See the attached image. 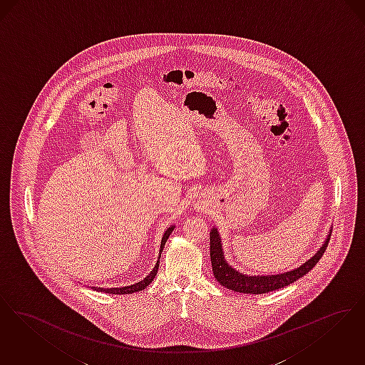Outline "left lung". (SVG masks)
Instances as JSON below:
<instances>
[{
  "instance_id": "8db88e82",
  "label": "left lung",
  "mask_w": 365,
  "mask_h": 365,
  "mask_svg": "<svg viewBox=\"0 0 365 365\" xmlns=\"http://www.w3.org/2000/svg\"><path fill=\"white\" fill-rule=\"evenodd\" d=\"M331 235H329L327 240L324 241L323 247L314 255L308 262H305L302 266L293 271H287L278 275H263V277H254V275H245L238 272L237 269L230 267L226 260L223 259L222 244L221 237L214 227L210 233V257H211V266L214 271V277L221 285L235 290L238 293H247V294H263L272 290L285 287L293 284L294 281L300 279L305 274H308L311 269L317 266V262L322 259L324 254Z\"/></svg>"
}]
</instances>
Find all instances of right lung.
<instances>
[{
	"label": "right lung",
	"mask_w": 365,
	"mask_h": 365,
	"mask_svg": "<svg viewBox=\"0 0 365 365\" xmlns=\"http://www.w3.org/2000/svg\"><path fill=\"white\" fill-rule=\"evenodd\" d=\"M173 229H175V226H172V227H169L166 232H165V235H163V237H162V241H160V251H159V257H160V252H162V250H163V247H165V244H166V241H168V238L170 236V233L173 232ZM159 267V260L157 262V264H155V267L153 269V271L143 279L140 282H138V284H133V285L125 286V287H109V289H103V287H93L94 290L96 292H103V293H110V294H130V293H135V292H140L143 289H145L147 286L150 285L153 281H154V278H155V275H157V272H158Z\"/></svg>",
	"instance_id": "add662e5"
}]
</instances>
